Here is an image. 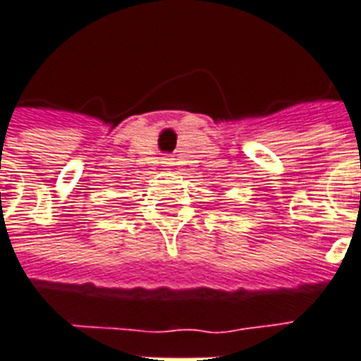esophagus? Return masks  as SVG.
Wrapping results in <instances>:
<instances>
[{
    "mask_svg": "<svg viewBox=\"0 0 361 361\" xmlns=\"http://www.w3.org/2000/svg\"><path fill=\"white\" fill-rule=\"evenodd\" d=\"M162 164H164V166H172L173 159H170V157H164V159H162Z\"/></svg>",
    "mask_w": 361,
    "mask_h": 361,
    "instance_id": "esophagus-1",
    "label": "esophagus"
}]
</instances>
